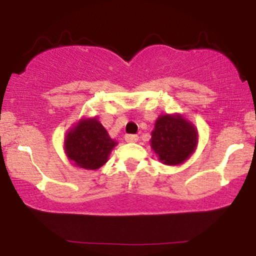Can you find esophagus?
<instances>
[{
  "mask_svg": "<svg viewBox=\"0 0 256 256\" xmlns=\"http://www.w3.org/2000/svg\"><path fill=\"white\" fill-rule=\"evenodd\" d=\"M125 140H126V142L134 143V142H137V140H138V136H137V134H126Z\"/></svg>",
  "mask_w": 256,
  "mask_h": 256,
  "instance_id": "esophagus-1",
  "label": "esophagus"
}]
</instances>
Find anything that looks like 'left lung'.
<instances>
[{
  "mask_svg": "<svg viewBox=\"0 0 256 256\" xmlns=\"http://www.w3.org/2000/svg\"><path fill=\"white\" fill-rule=\"evenodd\" d=\"M150 142L152 148L162 164L179 165L195 150L198 132L180 116L166 114L160 116L155 122Z\"/></svg>",
  "mask_w": 256,
  "mask_h": 256,
  "instance_id": "8db88e82",
  "label": "left lung"
}]
</instances>
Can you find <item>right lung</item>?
<instances>
[{
	"label": "right lung",
	"instance_id": "add662e5",
	"mask_svg": "<svg viewBox=\"0 0 256 256\" xmlns=\"http://www.w3.org/2000/svg\"><path fill=\"white\" fill-rule=\"evenodd\" d=\"M116 144L96 119L82 120L64 140L67 156L76 166L85 170H96L104 165Z\"/></svg>",
	"mask_w": 256,
	"mask_h": 256
}]
</instances>
